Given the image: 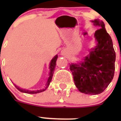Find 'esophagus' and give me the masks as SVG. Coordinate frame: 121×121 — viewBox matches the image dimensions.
<instances>
[{"instance_id": "obj_1", "label": "esophagus", "mask_w": 121, "mask_h": 121, "mask_svg": "<svg viewBox=\"0 0 121 121\" xmlns=\"http://www.w3.org/2000/svg\"><path fill=\"white\" fill-rule=\"evenodd\" d=\"M65 54V53H64V52H62V54Z\"/></svg>"}]
</instances>
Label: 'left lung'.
Wrapping results in <instances>:
<instances>
[{
  "mask_svg": "<svg viewBox=\"0 0 121 121\" xmlns=\"http://www.w3.org/2000/svg\"><path fill=\"white\" fill-rule=\"evenodd\" d=\"M92 22L100 28L95 33L96 47L84 59V62L70 64V69L75 85L81 93L98 95L106 89L114 77L116 53L104 22L99 19Z\"/></svg>",
  "mask_w": 121,
  "mask_h": 121,
  "instance_id": "left-lung-1",
  "label": "left lung"
}]
</instances>
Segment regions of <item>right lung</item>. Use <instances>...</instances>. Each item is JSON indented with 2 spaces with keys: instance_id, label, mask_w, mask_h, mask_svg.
Masks as SVG:
<instances>
[{
  "instance_id": "add662e5",
  "label": "right lung",
  "mask_w": 121,
  "mask_h": 121,
  "mask_svg": "<svg viewBox=\"0 0 121 121\" xmlns=\"http://www.w3.org/2000/svg\"><path fill=\"white\" fill-rule=\"evenodd\" d=\"M57 59V55L55 56V57L53 59L51 60V62H50V77H49L48 79L47 83L46 84V86L45 88H43L42 90H36V91H30L28 90H25V89H22V88H19V86H16V85H15L16 86V88L19 91H21L22 93H28V94H36V93H39L42 92L43 91L45 90L47 88H48V86H49L50 85V82L51 81V79H52V77H53V73H54V68H55L56 67V60Z\"/></svg>"
}]
</instances>
